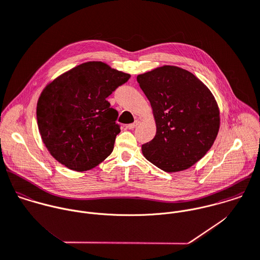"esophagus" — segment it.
Here are the masks:
<instances>
[{
	"label": "esophagus",
	"instance_id": "esophagus-1",
	"mask_svg": "<svg viewBox=\"0 0 260 260\" xmlns=\"http://www.w3.org/2000/svg\"><path fill=\"white\" fill-rule=\"evenodd\" d=\"M138 124H139V121H138V120H136L134 123L128 124V125H127V128H128V129H134Z\"/></svg>",
	"mask_w": 260,
	"mask_h": 260
}]
</instances>
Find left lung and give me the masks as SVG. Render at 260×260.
Segmentation results:
<instances>
[{
	"instance_id": "1",
	"label": "left lung",
	"mask_w": 260,
	"mask_h": 260,
	"mask_svg": "<svg viewBox=\"0 0 260 260\" xmlns=\"http://www.w3.org/2000/svg\"><path fill=\"white\" fill-rule=\"evenodd\" d=\"M150 102L154 138L141 147L144 157L167 173L189 169L212 147L220 129L217 101L186 70L162 66L137 76Z\"/></svg>"
}]
</instances>
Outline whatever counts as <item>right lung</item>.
Returning <instances> with one entry per match:
<instances>
[{
    "label": "right lung",
    "mask_w": 260,
    "mask_h": 260,
    "mask_svg": "<svg viewBox=\"0 0 260 260\" xmlns=\"http://www.w3.org/2000/svg\"><path fill=\"white\" fill-rule=\"evenodd\" d=\"M129 79L103 61H87L45 86L37 102V124L53 158L81 173L112 153L120 127L118 112L106 99Z\"/></svg>",
    "instance_id": "obj_1"
}]
</instances>
